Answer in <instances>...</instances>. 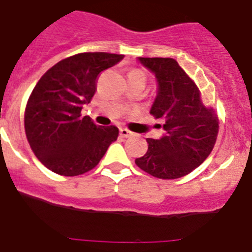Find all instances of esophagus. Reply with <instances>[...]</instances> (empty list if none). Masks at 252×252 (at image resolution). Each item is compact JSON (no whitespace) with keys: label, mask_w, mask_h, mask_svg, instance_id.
I'll use <instances>...</instances> for the list:
<instances>
[{"label":"esophagus","mask_w":252,"mask_h":252,"mask_svg":"<svg viewBox=\"0 0 252 252\" xmlns=\"http://www.w3.org/2000/svg\"><path fill=\"white\" fill-rule=\"evenodd\" d=\"M120 135H121V137H130L132 135V132L130 130H127V128L121 127L120 128Z\"/></svg>","instance_id":"1"}]
</instances>
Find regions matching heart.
I'll return each instance as SVG.
<instances>
[{
    "instance_id": "obj_1",
    "label": "heart",
    "mask_w": 252,
    "mask_h": 252,
    "mask_svg": "<svg viewBox=\"0 0 252 252\" xmlns=\"http://www.w3.org/2000/svg\"><path fill=\"white\" fill-rule=\"evenodd\" d=\"M128 75H132V77H140L142 78V79H146L145 73L142 72V70H140V69H132V70L128 72Z\"/></svg>"
}]
</instances>
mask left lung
Returning <instances> with one entry per match:
<instances>
[{
  "instance_id": "1",
  "label": "left lung",
  "mask_w": 252,
  "mask_h": 252,
  "mask_svg": "<svg viewBox=\"0 0 252 252\" xmlns=\"http://www.w3.org/2000/svg\"><path fill=\"white\" fill-rule=\"evenodd\" d=\"M155 74L157 98L150 113L164 120V135L146 139L149 148L135 160L148 174L160 179H177L199 166L212 151L217 140L218 117L206 107L194 82L171 58H139Z\"/></svg>"
}]
</instances>
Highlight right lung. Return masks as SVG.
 Listing matches in <instances>:
<instances>
[{
    "mask_svg": "<svg viewBox=\"0 0 252 252\" xmlns=\"http://www.w3.org/2000/svg\"><path fill=\"white\" fill-rule=\"evenodd\" d=\"M122 59L121 54L81 53L60 60L40 78L26 104L25 132L49 170L64 177L84 174L117 140L116 126H97L81 111L94 95L99 73Z\"/></svg>",
    "mask_w": 252,
    "mask_h": 252,
    "instance_id": "obj_1",
    "label": "right lung"
}]
</instances>
